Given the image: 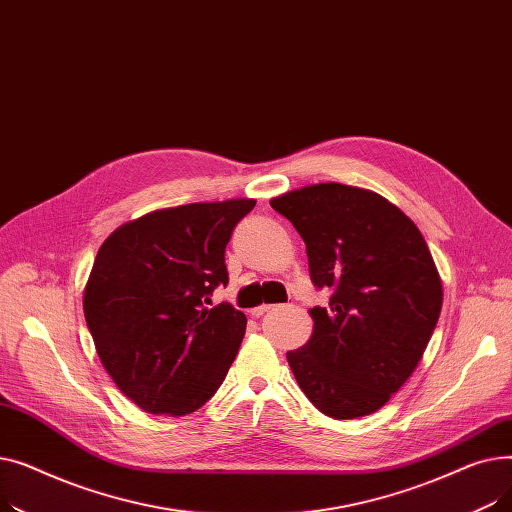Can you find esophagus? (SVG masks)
<instances>
[{"label":"esophagus","instance_id":"obj_1","mask_svg":"<svg viewBox=\"0 0 512 512\" xmlns=\"http://www.w3.org/2000/svg\"><path fill=\"white\" fill-rule=\"evenodd\" d=\"M270 309H274V305H265V303H263V305H259V307H253V309H251V315H253V317H259V315L267 313Z\"/></svg>","mask_w":512,"mask_h":512}]
</instances>
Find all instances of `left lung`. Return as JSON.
I'll return each mask as SVG.
<instances>
[{"label": "left lung", "mask_w": 512, "mask_h": 512, "mask_svg": "<svg viewBox=\"0 0 512 512\" xmlns=\"http://www.w3.org/2000/svg\"><path fill=\"white\" fill-rule=\"evenodd\" d=\"M270 205L297 228L328 307L288 365L313 405L334 419L380 411L419 365L442 309V280L409 215L365 188L321 182Z\"/></svg>", "instance_id": "obj_1"}]
</instances>
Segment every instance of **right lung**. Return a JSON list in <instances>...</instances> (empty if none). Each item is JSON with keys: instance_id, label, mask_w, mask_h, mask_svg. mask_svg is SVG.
<instances>
[{"instance_id": "obj_1", "label": "right lung", "mask_w": 512, "mask_h": 512, "mask_svg": "<svg viewBox=\"0 0 512 512\" xmlns=\"http://www.w3.org/2000/svg\"><path fill=\"white\" fill-rule=\"evenodd\" d=\"M255 199L155 209L103 240L83 309L114 384L145 413L182 417L224 382L247 317L211 292L228 284L226 245Z\"/></svg>"}]
</instances>
